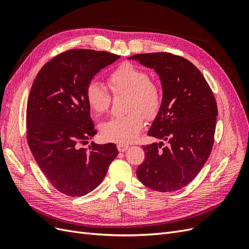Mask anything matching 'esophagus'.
I'll return each mask as SVG.
<instances>
[{
	"mask_svg": "<svg viewBox=\"0 0 249 249\" xmlns=\"http://www.w3.org/2000/svg\"><path fill=\"white\" fill-rule=\"evenodd\" d=\"M127 148H129V145H127V144H124V143H118V144H117V149L119 150L120 153L125 152Z\"/></svg>",
	"mask_w": 249,
	"mask_h": 249,
	"instance_id": "1",
	"label": "esophagus"
}]
</instances>
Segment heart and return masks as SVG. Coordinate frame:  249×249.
<instances>
[{
	"label": "heart",
	"mask_w": 249,
	"mask_h": 249,
	"mask_svg": "<svg viewBox=\"0 0 249 249\" xmlns=\"http://www.w3.org/2000/svg\"><path fill=\"white\" fill-rule=\"evenodd\" d=\"M112 93L126 94L124 116L112 117L101 124L102 137L112 142L127 143L136 139L144 125V117L153 119L159 113L163 93L157 82L149 79L146 71L124 62L117 66L108 77ZM86 101L95 114H104L109 110L111 96L96 82L89 83L86 88Z\"/></svg>",
	"instance_id": "obj_1"
}]
</instances>
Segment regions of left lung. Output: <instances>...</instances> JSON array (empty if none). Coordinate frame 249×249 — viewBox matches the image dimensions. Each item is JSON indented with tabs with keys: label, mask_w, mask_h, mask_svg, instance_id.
Instances as JSON below:
<instances>
[{
	"label": "left lung",
	"mask_w": 249,
	"mask_h": 249,
	"mask_svg": "<svg viewBox=\"0 0 249 249\" xmlns=\"http://www.w3.org/2000/svg\"><path fill=\"white\" fill-rule=\"evenodd\" d=\"M129 59L154 69L163 90L161 109L147 133L162 141L143 146L145 159L137 178L156 191L179 190L198 175L212 152L218 115L214 94L197 67L183 57L148 53Z\"/></svg>",
	"instance_id": "1"
}]
</instances>
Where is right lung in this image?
I'll list each match as a JSON object with an SVG mask.
<instances>
[{
  "mask_svg": "<svg viewBox=\"0 0 249 249\" xmlns=\"http://www.w3.org/2000/svg\"><path fill=\"white\" fill-rule=\"evenodd\" d=\"M118 55L70 50L44 64L27 103V140L36 163L58 191L83 196L94 190L118 155L113 143L80 147L96 134L86 88Z\"/></svg>",
  "mask_w": 249,
  "mask_h": 249,
  "instance_id": "right-lung-1",
  "label": "right lung"
}]
</instances>
